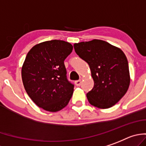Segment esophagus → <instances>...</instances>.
I'll return each instance as SVG.
<instances>
[{
	"instance_id": "1",
	"label": "esophagus",
	"mask_w": 146,
	"mask_h": 146,
	"mask_svg": "<svg viewBox=\"0 0 146 146\" xmlns=\"http://www.w3.org/2000/svg\"><path fill=\"white\" fill-rule=\"evenodd\" d=\"M75 84L77 86H80L81 84V80H78V81H75Z\"/></svg>"
}]
</instances>
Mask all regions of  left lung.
<instances>
[{
    "label": "left lung",
    "mask_w": 146,
    "mask_h": 146,
    "mask_svg": "<svg viewBox=\"0 0 146 146\" xmlns=\"http://www.w3.org/2000/svg\"><path fill=\"white\" fill-rule=\"evenodd\" d=\"M75 52L89 65L94 87L86 94L92 106L108 108L116 104L128 90L130 76L128 61L118 47L102 40L75 44Z\"/></svg>",
    "instance_id": "left-lung-1"
}]
</instances>
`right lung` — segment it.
<instances>
[{
    "label": "right lung",
    "mask_w": 146,
    "mask_h": 146,
    "mask_svg": "<svg viewBox=\"0 0 146 146\" xmlns=\"http://www.w3.org/2000/svg\"><path fill=\"white\" fill-rule=\"evenodd\" d=\"M73 46L60 40H52L34 46L29 51L22 68L26 92L38 107L57 112L70 101L74 85L67 78L64 61Z\"/></svg>",
    "instance_id": "right-lung-1"
}]
</instances>
